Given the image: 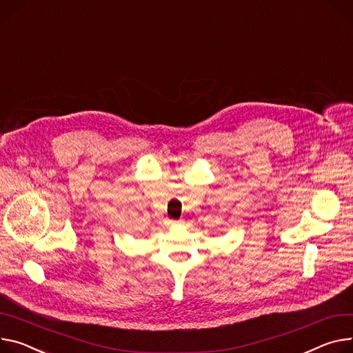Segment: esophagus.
I'll use <instances>...</instances> for the list:
<instances>
[{"instance_id": "esophagus-1", "label": "esophagus", "mask_w": 353, "mask_h": 353, "mask_svg": "<svg viewBox=\"0 0 353 353\" xmlns=\"http://www.w3.org/2000/svg\"><path fill=\"white\" fill-rule=\"evenodd\" d=\"M170 225H178L176 221H170Z\"/></svg>"}]
</instances>
